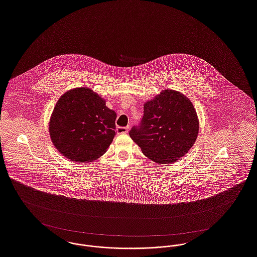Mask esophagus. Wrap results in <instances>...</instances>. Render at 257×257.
<instances>
[{
  "instance_id": "obj_1",
  "label": "esophagus",
  "mask_w": 257,
  "mask_h": 257,
  "mask_svg": "<svg viewBox=\"0 0 257 257\" xmlns=\"http://www.w3.org/2000/svg\"><path fill=\"white\" fill-rule=\"evenodd\" d=\"M116 132H117V134L128 133L129 132V126H127V127H117Z\"/></svg>"
}]
</instances>
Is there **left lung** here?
Returning <instances> with one entry per match:
<instances>
[{"instance_id":"obj_1","label":"left lung","mask_w":257,"mask_h":257,"mask_svg":"<svg viewBox=\"0 0 257 257\" xmlns=\"http://www.w3.org/2000/svg\"><path fill=\"white\" fill-rule=\"evenodd\" d=\"M199 119L192 102L174 90H164L144 104V116L129 135L157 164H173L193 146Z\"/></svg>"}]
</instances>
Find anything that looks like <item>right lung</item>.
Returning <instances> with one entry per match:
<instances>
[{
	"instance_id": "add662e5",
	"label": "right lung",
	"mask_w": 257,
	"mask_h": 257,
	"mask_svg": "<svg viewBox=\"0 0 257 257\" xmlns=\"http://www.w3.org/2000/svg\"><path fill=\"white\" fill-rule=\"evenodd\" d=\"M116 113L89 88L65 92L53 109L49 131L52 144L76 163L100 158L113 142Z\"/></svg>"
}]
</instances>
